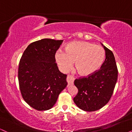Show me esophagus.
Listing matches in <instances>:
<instances>
[{
  "mask_svg": "<svg viewBox=\"0 0 132 132\" xmlns=\"http://www.w3.org/2000/svg\"><path fill=\"white\" fill-rule=\"evenodd\" d=\"M75 79V78L73 76L68 75L67 76V78H66V81L68 82V85H72V84H73Z\"/></svg>",
  "mask_w": 132,
  "mask_h": 132,
  "instance_id": "34e87169",
  "label": "esophagus"
}]
</instances>
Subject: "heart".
Instances as JSON below:
<instances>
[{
  "mask_svg": "<svg viewBox=\"0 0 132 132\" xmlns=\"http://www.w3.org/2000/svg\"><path fill=\"white\" fill-rule=\"evenodd\" d=\"M105 58V51L102 46L79 41L68 43L65 52L59 50L55 53L56 62L63 72H68L75 62L78 73L84 76L99 70Z\"/></svg>",
  "mask_w": 132,
  "mask_h": 132,
  "instance_id": "b5f03b06",
  "label": "heart"
}]
</instances>
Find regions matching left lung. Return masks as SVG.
I'll list each match as a JSON object with an SVG mask.
<instances>
[{
	"instance_id": "8db88e82",
	"label": "left lung",
	"mask_w": 132,
	"mask_h": 132,
	"mask_svg": "<svg viewBox=\"0 0 132 132\" xmlns=\"http://www.w3.org/2000/svg\"><path fill=\"white\" fill-rule=\"evenodd\" d=\"M102 46L105 51V59L101 69L92 75L76 79L74 82L78 89L74 102L86 112L96 111L107 104L117 81L118 69L114 55L107 47Z\"/></svg>"
}]
</instances>
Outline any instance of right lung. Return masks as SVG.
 I'll use <instances>...</instances> for the list:
<instances>
[{"mask_svg":"<svg viewBox=\"0 0 132 132\" xmlns=\"http://www.w3.org/2000/svg\"><path fill=\"white\" fill-rule=\"evenodd\" d=\"M63 40L45 38L30 44L19 62L18 78L23 99L34 109L53 107L67 86V75L59 71L55 53Z\"/></svg>","mask_w":132,"mask_h":132,"instance_id":"1","label":"right lung"}]
</instances>
